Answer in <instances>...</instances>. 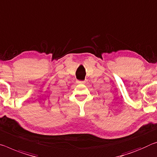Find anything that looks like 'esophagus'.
<instances>
[{"mask_svg": "<svg viewBox=\"0 0 157 157\" xmlns=\"http://www.w3.org/2000/svg\"><path fill=\"white\" fill-rule=\"evenodd\" d=\"M77 83H78V84H84V83H85V81L78 80V81H77Z\"/></svg>", "mask_w": 157, "mask_h": 157, "instance_id": "obj_1", "label": "esophagus"}]
</instances>
